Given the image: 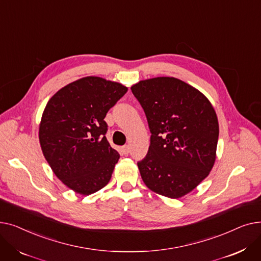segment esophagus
Returning a JSON list of instances; mask_svg holds the SVG:
<instances>
[{
    "label": "esophagus",
    "instance_id": "34e87169",
    "mask_svg": "<svg viewBox=\"0 0 261 261\" xmlns=\"http://www.w3.org/2000/svg\"><path fill=\"white\" fill-rule=\"evenodd\" d=\"M121 152H122L123 154H128V153L130 152V147H129L128 145L122 146V147H121Z\"/></svg>",
    "mask_w": 261,
    "mask_h": 261
}]
</instances>
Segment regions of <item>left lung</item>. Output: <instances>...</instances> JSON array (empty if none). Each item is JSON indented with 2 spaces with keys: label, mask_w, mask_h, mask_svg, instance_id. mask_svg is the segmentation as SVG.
I'll use <instances>...</instances> for the list:
<instances>
[{
  "label": "left lung",
  "mask_w": 261,
  "mask_h": 261,
  "mask_svg": "<svg viewBox=\"0 0 261 261\" xmlns=\"http://www.w3.org/2000/svg\"><path fill=\"white\" fill-rule=\"evenodd\" d=\"M131 91L151 132L148 153L138 163L142 179L155 194L182 198L214 167L219 136L215 109L199 90L174 77L141 80Z\"/></svg>",
  "instance_id": "left-lung-1"
}]
</instances>
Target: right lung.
<instances>
[{
	"instance_id": "add662e5",
	"label": "right lung",
	"mask_w": 261,
	"mask_h": 261,
	"mask_svg": "<svg viewBox=\"0 0 261 261\" xmlns=\"http://www.w3.org/2000/svg\"><path fill=\"white\" fill-rule=\"evenodd\" d=\"M127 91L118 82L88 76L46 103L39 126L41 149L53 172L79 195H92L111 179L119 154L107 141L103 119Z\"/></svg>"
}]
</instances>
